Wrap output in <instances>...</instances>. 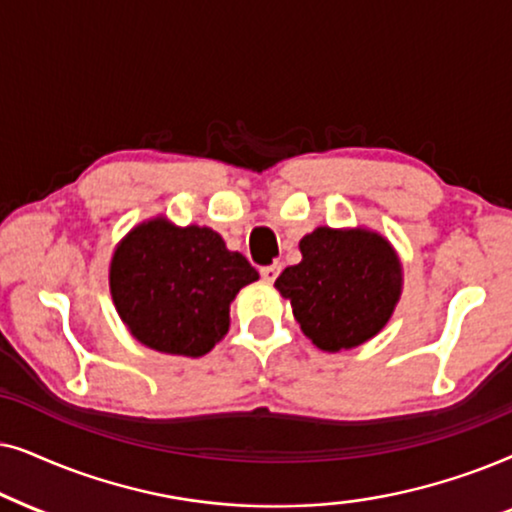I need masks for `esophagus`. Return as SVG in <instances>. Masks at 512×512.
<instances>
[{"mask_svg": "<svg viewBox=\"0 0 512 512\" xmlns=\"http://www.w3.org/2000/svg\"><path fill=\"white\" fill-rule=\"evenodd\" d=\"M260 274H262V278H264V281H267V283H274L276 278H278V274H281V264H278V262L267 264V267L260 269Z\"/></svg>", "mask_w": 512, "mask_h": 512, "instance_id": "obj_1", "label": "esophagus"}]
</instances>
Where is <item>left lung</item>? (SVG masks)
<instances>
[{"mask_svg": "<svg viewBox=\"0 0 512 512\" xmlns=\"http://www.w3.org/2000/svg\"><path fill=\"white\" fill-rule=\"evenodd\" d=\"M302 262L276 278L299 327L318 349L346 351L388 323L403 292L393 245L367 229L318 227L299 241Z\"/></svg>", "mask_w": 512, "mask_h": 512, "instance_id": "obj_1", "label": "left lung"}]
</instances>
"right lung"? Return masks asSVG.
<instances>
[{
    "label": "right lung",
    "mask_w": 512,
    "mask_h": 512,
    "mask_svg": "<svg viewBox=\"0 0 512 512\" xmlns=\"http://www.w3.org/2000/svg\"><path fill=\"white\" fill-rule=\"evenodd\" d=\"M260 274L208 227L142 222L117 245L109 290L131 335L149 349L199 358L229 330V304Z\"/></svg>",
    "instance_id": "1"
}]
</instances>
